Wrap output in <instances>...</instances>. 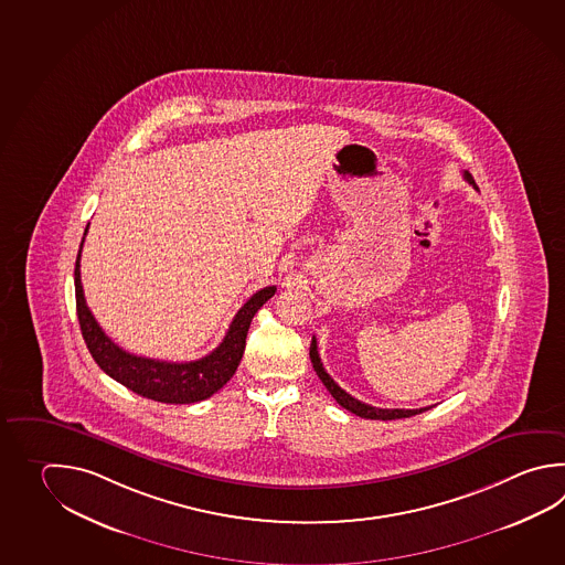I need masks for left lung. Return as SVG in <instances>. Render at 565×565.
<instances>
[{
    "label": "left lung",
    "instance_id": "left-lung-1",
    "mask_svg": "<svg viewBox=\"0 0 565 565\" xmlns=\"http://www.w3.org/2000/svg\"><path fill=\"white\" fill-rule=\"evenodd\" d=\"M462 177L469 181V184H472V186L477 189L475 179H472L469 171H465ZM310 358L311 364H313V370H316V374L320 376V381L323 382V386L328 388V392L334 396L335 403L340 404V406L345 408V411L354 413L356 416L370 418V420H394V418H408V416L420 415V413L428 411V408H413V411H411V408H376V406L360 403L358 398H354V396H350L348 392L342 391V388L332 381V376L326 372V369L322 366V360H320V354H318V342H316V338H311Z\"/></svg>",
    "mask_w": 565,
    "mask_h": 565
}]
</instances>
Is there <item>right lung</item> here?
<instances>
[{
    "label": "right lung",
    "instance_id": "1",
    "mask_svg": "<svg viewBox=\"0 0 565 565\" xmlns=\"http://www.w3.org/2000/svg\"><path fill=\"white\" fill-rule=\"evenodd\" d=\"M82 245H84V237H82L81 252L74 267L78 322L94 362L110 379H115L122 386H127L128 391L137 392L145 398L167 404L199 403L213 396L227 384L242 362L249 323L265 301L276 294V286L259 289L243 303L242 310L235 313L223 342L207 356L199 358L193 362H164V360L135 356L104 334L100 323L94 320L93 311L86 306L81 281Z\"/></svg>",
    "mask_w": 565,
    "mask_h": 565
}]
</instances>
